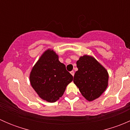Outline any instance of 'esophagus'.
I'll use <instances>...</instances> for the list:
<instances>
[{
    "instance_id": "34e87169",
    "label": "esophagus",
    "mask_w": 130,
    "mask_h": 130,
    "mask_svg": "<svg viewBox=\"0 0 130 130\" xmlns=\"http://www.w3.org/2000/svg\"><path fill=\"white\" fill-rule=\"evenodd\" d=\"M70 73H71V74H72V75L74 76V71H73V70H72V71L70 72Z\"/></svg>"
}]
</instances>
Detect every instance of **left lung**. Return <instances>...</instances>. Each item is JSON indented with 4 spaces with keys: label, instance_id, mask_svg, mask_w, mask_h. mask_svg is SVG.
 Here are the masks:
<instances>
[{
    "label": "left lung",
    "instance_id": "8db88e82",
    "mask_svg": "<svg viewBox=\"0 0 130 130\" xmlns=\"http://www.w3.org/2000/svg\"><path fill=\"white\" fill-rule=\"evenodd\" d=\"M78 70L73 82L82 95L89 101L101 95L108 85L109 75L105 68L94 57L86 55L77 61Z\"/></svg>",
    "mask_w": 130,
    "mask_h": 130
}]
</instances>
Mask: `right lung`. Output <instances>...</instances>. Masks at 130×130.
<instances>
[{"mask_svg": "<svg viewBox=\"0 0 130 130\" xmlns=\"http://www.w3.org/2000/svg\"><path fill=\"white\" fill-rule=\"evenodd\" d=\"M29 80L40 98L54 103L62 96L67 85L73 80V76L59 61L57 53L48 49L32 67Z\"/></svg>", "mask_w": 130, "mask_h": 130, "instance_id": "add662e5", "label": "right lung"}]
</instances>
